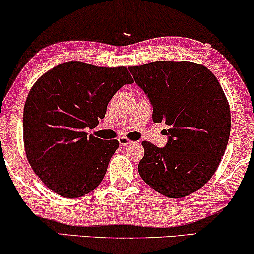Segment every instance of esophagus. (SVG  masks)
<instances>
[{"label": "esophagus", "mask_w": 254, "mask_h": 254, "mask_svg": "<svg viewBox=\"0 0 254 254\" xmlns=\"http://www.w3.org/2000/svg\"><path fill=\"white\" fill-rule=\"evenodd\" d=\"M119 141H120V145L123 146V147H124V146L130 145L131 142H132V141L130 140V139H127V137H121V138L119 139Z\"/></svg>", "instance_id": "34e87169"}]
</instances>
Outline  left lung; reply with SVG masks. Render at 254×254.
Instances as JSON below:
<instances>
[{"instance_id": "8db88e82", "label": "left lung", "mask_w": 254, "mask_h": 254, "mask_svg": "<svg viewBox=\"0 0 254 254\" xmlns=\"http://www.w3.org/2000/svg\"><path fill=\"white\" fill-rule=\"evenodd\" d=\"M128 70L152 102L153 121L170 127L166 147L141 142L139 175L164 197L190 195L212 178L226 152L231 127L226 94L212 71L190 61H155Z\"/></svg>"}]
</instances>
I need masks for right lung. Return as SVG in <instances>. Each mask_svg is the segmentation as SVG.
Masks as SVG:
<instances>
[{
  "mask_svg": "<svg viewBox=\"0 0 254 254\" xmlns=\"http://www.w3.org/2000/svg\"><path fill=\"white\" fill-rule=\"evenodd\" d=\"M131 83L126 66L80 61L59 64L35 81L24 106V147L46 187L62 197L79 198L101 183L120 144L86 131L105 117L114 94Z\"/></svg>",
  "mask_w": 254,
  "mask_h": 254,
  "instance_id": "right-lung-1",
  "label": "right lung"
}]
</instances>
